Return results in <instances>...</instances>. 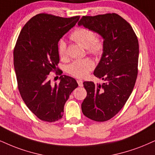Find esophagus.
Returning a JSON list of instances; mask_svg holds the SVG:
<instances>
[{"label": "esophagus", "instance_id": "esophagus-1", "mask_svg": "<svg viewBox=\"0 0 155 155\" xmlns=\"http://www.w3.org/2000/svg\"><path fill=\"white\" fill-rule=\"evenodd\" d=\"M77 82H78V85H79L80 87L83 86V81H82V80H78Z\"/></svg>", "mask_w": 155, "mask_h": 155}]
</instances>
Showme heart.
Returning <instances> with one entry per match:
<instances>
[{
    "mask_svg": "<svg viewBox=\"0 0 155 155\" xmlns=\"http://www.w3.org/2000/svg\"><path fill=\"white\" fill-rule=\"evenodd\" d=\"M71 39L76 42L81 44L87 49L88 52L94 55L100 54L103 51L104 45L101 39L95 37L92 30L87 28H78L71 34ZM58 53L61 57H65L67 45L64 40H60L58 43ZM94 64L91 60H75L68 67V73L76 78H84L93 70Z\"/></svg>",
    "mask_w": 155,
    "mask_h": 155,
    "instance_id": "1",
    "label": "heart"
}]
</instances>
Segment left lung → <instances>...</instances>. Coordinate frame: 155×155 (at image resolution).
Here are the masks:
<instances>
[{"label":"left lung","instance_id":"obj_1","mask_svg":"<svg viewBox=\"0 0 155 155\" xmlns=\"http://www.w3.org/2000/svg\"><path fill=\"white\" fill-rule=\"evenodd\" d=\"M78 24L104 39L102 56L93 74L105 83L84 82L87 96L82 103V111L93 121H108L123 108L134 87L138 73V39L131 25L116 13L83 16Z\"/></svg>","mask_w":155,"mask_h":155}]
</instances>
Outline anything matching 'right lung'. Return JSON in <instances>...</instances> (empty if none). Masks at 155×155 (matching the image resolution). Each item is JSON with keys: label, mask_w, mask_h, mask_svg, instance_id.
Segmentation results:
<instances>
[{"label": "right lung", "mask_w": 155, "mask_h": 155, "mask_svg": "<svg viewBox=\"0 0 155 155\" xmlns=\"http://www.w3.org/2000/svg\"><path fill=\"white\" fill-rule=\"evenodd\" d=\"M79 18L39 13L24 25L17 39L13 64L19 93L28 109L42 121L60 119L70 93L78 86L68 75H61L60 83L52 85L48 74L60 62L59 41Z\"/></svg>", "instance_id": "1"}]
</instances>
